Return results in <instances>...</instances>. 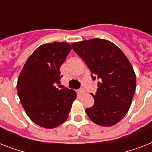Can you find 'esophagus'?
<instances>
[{
  "mask_svg": "<svg viewBox=\"0 0 152 152\" xmlns=\"http://www.w3.org/2000/svg\"><path fill=\"white\" fill-rule=\"evenodd\" d=\"M78 93H79V95H84V93H85V91H84V89H83V88H81V89L78 90Z\"/></svg>",
  "mask_w": 152,
  "mask_h": 152,
  "instance_id": "esophagus-1",
  "label": "esophagus"
}]
</instances>
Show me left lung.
Instances as JSON below:
<instances>
[{
  "mask_svg": "<svg viewBox=\"0 0 152 152\" xmlns=\"http://www.w3.org/2000/svg\"><path fill=\"white\" fill-rule=\"evenodd\" d=\"M72 46L85 61L93 80H99L97 92L91 94L94 106L86 113L99 125H116L127 113L134 96L137 78L132 64L115 44L106 39L72 42Z\"/></svg>",
  "mask_w": 152,
  "mask_h": 152,
  "instance_id": "1",
  "label": "left lung"
}]
</instances>
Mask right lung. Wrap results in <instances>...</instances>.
Wrapping results in <instances>:
<instances>
[{
	"mask_svg": "<svg viewBox=\"0 0 152 152\" xmlns=\"http://www.w3.org/2000/svg\"><path fill=\"white\" fill-rule=\"evenodd\" d=\"M68 42L43 44L28 57L17 80V92L27 116L36 125L53 129L67 120L76 92L58 89L60 67L71 50Z\"/></svg>",
	"mask_w": 152,
	"mask_h": 152,
	"instance_id": "right-lung-1",
	"label": "right lung"
}]
</instances>
